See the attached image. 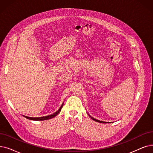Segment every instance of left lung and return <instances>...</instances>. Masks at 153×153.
Returning a JSON list of instances; mask_svg holds the SVG:
<instances>
[{
  "instance_id": "obj_1",
  "label": "left lung",
  "mask_w": 153,
  "mask_h": 153,
  "mask_svg": "<svg viewBox=\"0 0 153 153\" xmlns=\"http://www.w3.org/2000/svg\"><path fill=\"white\" fill-rule=\"evenodd\" d=\"M88 115L89 116V117L92 119V120H94V121H96V122H98V123H112V122H105V121H100V120H99V119H96V118H94V117H92L91 115H89V114L88 113Z\"/></svg>"
}]
</instances>
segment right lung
<instances>
[{
	"label": "right lung",
	"instance_id": "add662e5",
	"mask_svg": "<svg viewBox=\"0 0 153 153\" xmlns=\"http://www.w3.org/2000/svg\"><path fill=\"white\" fill-rule=\"evenodd\" d=\"M63 106V104L61 105V106L60 107V108L59 109V110L57 111H56L55 113L52 114H51V115H48V116H43V117H29V116H24V115H22L24 117H26L28 119H30V120H33V121H44V120H48V119H50L51 118H53L55 116H56L59 112H60V111H61V109L62 108Z\"/></svg>",
	"mask_w": 153,
	"mask_h": 153
}]
</instances>
